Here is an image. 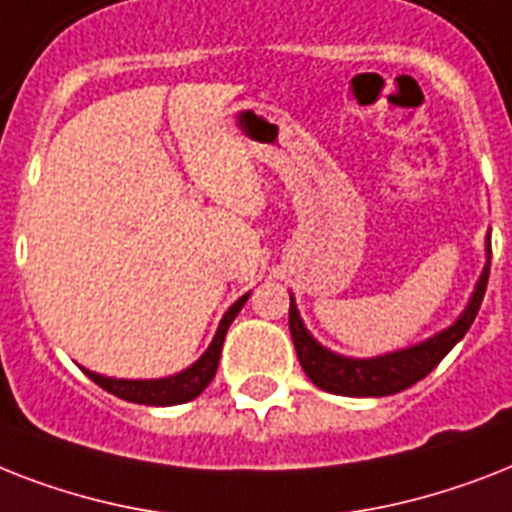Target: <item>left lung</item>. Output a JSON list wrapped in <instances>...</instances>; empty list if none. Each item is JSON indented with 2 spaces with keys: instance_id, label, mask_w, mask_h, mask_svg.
<instances>
[{
  "instance_id": "left-lung-1",
  "label": "left lung",
  "mask_w": 512,
  "mask_h": 512,
  "mask_svg": "<svg viewBox=\"0 0 512 512\" xmlns=\"http://www.w3.org/2000/svg\"><path fill=\"white\" fill-rule=\"evenodd\" d=\"M489 260H492V244L486 241V268L481 273V279L476 284V292L470 297L468 308L462 311V316L454 321L452 327L438 332L430 340L412 345V348L393 350L385 356L377 358H348L337 356L332 350L313 340L311 332L305 329L297 305L289 295V332L295 340L297 358L305 374L311 377L313 385H319L327 393H337V396H393L401 393L414 382H420L422 377H428L441 358L465 337L473 319L478 316L481 300H484L486 284H489Z\"/></svg>"
}]
</instances>
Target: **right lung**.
Wrapping results in <instances>:
<instances>
[{
	"label": "right lung",
	"instance_id": "obj_1",
	"mask_svg": "<svg viewBox=\"0 0 512 512\" xmlns=\"http://www.w3.org/2000/svg\"><path fill=\"white\" fill-rule=\"evenodd\" d=\"M247 297H239L236 303L228 308V313L220 321L215 337L209 342V348L204 350V356L191 364L183 372L172 374V377H162V380H116V377H103V374H95L90 369H84V374H90L92 382H98L100 388L114 393V396L124 398V401H132V404H146V406H175L185 404L207 388L212 377L217 372V361H220V350H223L225 332L231 327V321L236 319V313L244 308Z\"/></svg>",
	"mask_w": 512,
	"mask_h": 512
}]
</instances>
